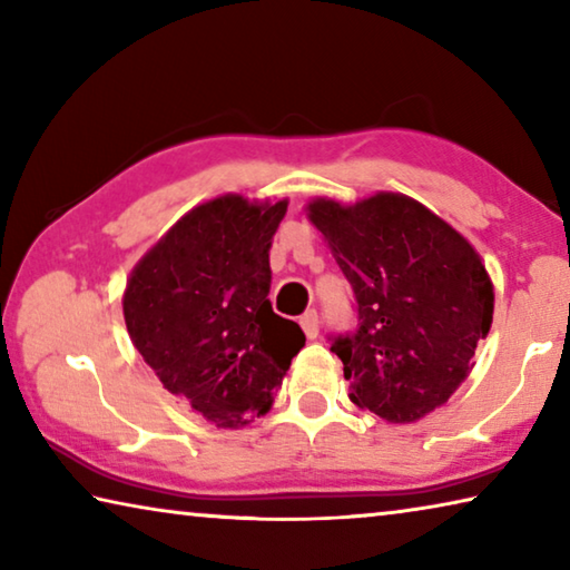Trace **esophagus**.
<instances>
[{"mask_svg": "<svg viewBox=\"0 0 570 570\" xmlns=\"http://www.w3.org/2000/svg\"><path fill=\"white\" fill-rule=\"evenodd\" d=\"M298 324H302V330H304V334H306V340H316V336H320V314L314 312H306L302 320H298Z\"/></svg>", "mask_w": 570, "mask_h": 570, "instance_id": "1", "label": "esophagus"}]
</instances>
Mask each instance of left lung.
<instances>
[{"instance_id":"8db88e82","label":"left lung","mask_w":570,"mask_h":570,"mask_svg":"<svg viewBox=\"0 0 570 570\" xmlns=\"http://www.w3.org/2000/svg\"><path fill=\"white\" fill-rule=\"evenodd\" d=\"M306 218L352 284L360 330L336 336L350 400L394 424L445 404L493 324V282L470 240L420 200L314 198Z\"/></svg>"}]
</instances>
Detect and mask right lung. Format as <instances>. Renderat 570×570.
I'll return each instance as SVG.
<instances>
[{
	"instance_id": "right-lung-1",
	"label": "right lung",
	"mask_w": 570,
	"mask_h": 570,
	"mask_svg": "<svg viewBox=\"0 0 570 570\" xmlns=\"http://www.w3.org/2000/svg\"><path fill=\"white\" fill-rule=\"evenodd\" d=\"M288 200L238 193L190 208L130 272L125 326L170 394L218 430L272 410L302 326L268 302V248Z\"/></svg>"
}]
</instances>
